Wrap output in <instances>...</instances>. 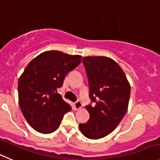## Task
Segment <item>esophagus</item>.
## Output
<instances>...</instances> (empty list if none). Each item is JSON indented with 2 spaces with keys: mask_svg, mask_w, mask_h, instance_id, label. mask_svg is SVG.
Instances as JSON below:
<instances>
[{
  "mask_svg": "<svg viewBox=\"0 0 160 160\" xmlns=\"http://www.w3.org/2000/svg\"><path fill=\"white\" fill-rule=\"evenodd\" d=\"M74 107L75 110H79V109H81L82 107V102L80 100H77L74 104Z\"/></svg>",
  "mask_w": 160,
  "mask_h": 160,
  "instance_id": "esophagus-1",
  "label": "esophagus"
}]
</instances>
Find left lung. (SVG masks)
<instances>
[{"label":"left lung","instance_id":"1","mask_svg":"<svg viewBox=\"0 0 160 160\" xmlns=\"http://www.w3.org/2000/svg\"><path fill=\"white\" fill-rule=\"evenodd\" d=\"M92 104L86 107L87 122L79 124L82 133L89 139H100L112 133L128 109L130 86L119 65L106 56L82 59Z\"/></svg>","mask_w":160,"mask_h":160}]
</instances>
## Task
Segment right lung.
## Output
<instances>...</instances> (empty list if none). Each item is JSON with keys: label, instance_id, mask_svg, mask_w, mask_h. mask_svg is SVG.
I'll use <instances>...</instances> for the list:
<instances>
[{"label": "right lung", "instance_id": "obj_1", "mask_svg": "<svg viewBox=\"0 0 160 160\" xmlns=\"http://www.w3.org/2000/svg\"><path fill=\"white\" fill-rule=\"evenodd\" d=\"M82 56L46 51L29 63L18 82L19 103L27 122L36 131L50 133L60 127L71 107L58 93L67 74L78 66Z\"/></svg>", "mask_w": 160, "mask_h": 160}]
</instances>
